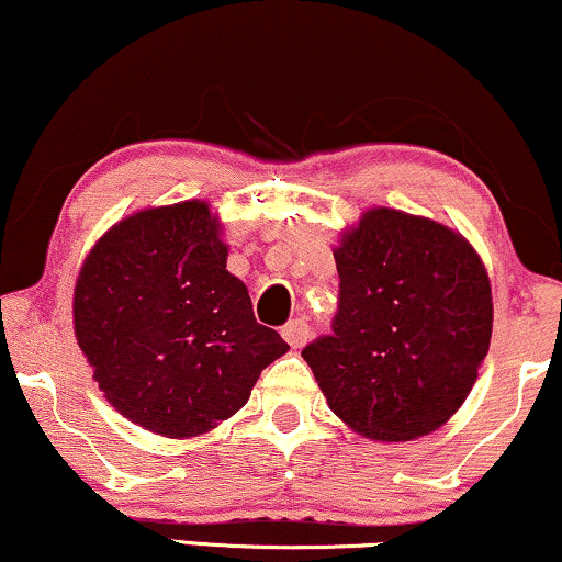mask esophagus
I'll use <instances>...</instances> for the list:
<instances>
[{
  "label": "esophagus",
  "instance_id": "1",
  "mask_svg": "<svg viewBox=\"0 0 562 562\" xmlns=\"http://www.w3.org/2000/svg\"><path fill=\"white\" fill-rule=\"evenodd\" d=\"M282 337L288 339L290 347H295L297 350V347H303L305 342H308L311 326L305 318H293V322H288L285 326H282Z\"/></svg>",
  "mask_w": 562,
  "mask_h": 562
}]
</instances>
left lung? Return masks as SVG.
I'll return each mask as SVG.
<instances>
[{
    "label": "left lung",
    "instance_id": "8db88e82",
    "mask_svg": "<svg viewBox=\"0 0 562 562\" xmlns=\"http://www.w3.org/2000/svg\"><path fill=\"white\" fill-rule=\"evenodd\" d=\"M331 334L301 352L339 420L373 440L438 430L470 396L493 334V293L470 240L373 207L334 248Z\"/></svg>",
    "mask_w": 562,
    "mask_h": 562
}]
</instances>
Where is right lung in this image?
<instances>
[{
	"label": "right lung",
	"mask_w": 562,
	"mask_h": 562,
	"mask_svg": "<svg viewBox=\"0 0 562 562\" xmlns=\"http://www.w3.org/2000/svg\"><path fill=\"white\" fill-rule=\"evenodd\" d=\"M207 202L139 210L90 248L75 337L113 407L166 438L202 436L244 407L290 345L257 324Z\"/></svg>",
	"instance_id": "1"
}]
</instances>
